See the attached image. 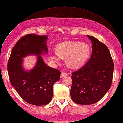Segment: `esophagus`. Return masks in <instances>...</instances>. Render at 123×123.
<instances>
[{"instance_id":"obj_1","label":"esophagus","mask_w":123,"mask_h":123,"mask_svg":"<svg viewBox=\"0 0 123 123\" xmlns=\"http://www.w3.org/2000/svg\"><path fill=\"white\" fill-rule=\"evenodd\" d=\"M68 75V73H67V72H62L61 74V77L63 78L64 77L67 76V75Z\"/></svg>"}]
</instances>
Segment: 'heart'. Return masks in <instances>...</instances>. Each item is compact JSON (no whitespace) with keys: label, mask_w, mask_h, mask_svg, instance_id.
<instances>
[{"label":"heart","mask_w":123,"mask_h":123,"mask_svg":"<svg viewBox=\"0 0 123 123\" xmlns=\"http://www.w3.org/2000/svg\"><path fill=\"white\" fill-rule=\"evenodd\" d=\"M90 53V48L87 44L78 42H64L57 47V52H52L51 58L59 62L62 57L67 58V63L73 68L80 67L87 61Z\"/></svg>","instance_id":"1"}]
</instances>
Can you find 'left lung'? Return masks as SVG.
Instances as JSON below:
<instances>
[{
    "instance_id": "obj_1",
    "label": "left lung",
    "mask_w": 123,
    "mask_h": 123,
    "mask_svg": "<svg viewBox=\"0 0 123 123\" xmlns=\"http://www.w3.org/2000/svg\"><path fill=\"white\" fill-rule=\"evenodd\" d=\"M92 43L90 59L82 68L72 73V100L79 105L97 103L110 89L114 64L105 44L87 35Z\"/></svg>"
}]
</instances>
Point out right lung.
Masks as SVG:
<instances>
[{"instance_id":"right-lung-1","label":"right lung","mask_w":123,"mask_h":123,"mask_svg":"<svg viewBox=\"0 0 123 123\" xmlns=\"http://www.w3.org/2000/svg\"><path fill=\"white\" fill-rule=\"evenodd\" d=\"M47 36L28 34L23 36L13 48L8 62L7 70L12 86L21 98L35 106L48 104L53 96V86L60 80L61 72L49 67L40 54L48 53ZM38 55L36 66L30 72H25L22 58L30 54Z\"/></svg>"}]
</instances>
